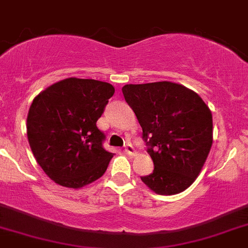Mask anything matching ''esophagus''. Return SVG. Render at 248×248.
<instances>
[{
  "label": "esophagus",
  "instance_id": "obj_1",
  "mask_svg": "<svg viewBox=\"0 0 248 248\" xmlns=\"http://www.w3.org/2000/svg\"><path fill=\"white\" fill-rule=\"evenodd\" d=\"M124 150L127 155H131V156H134V155L136 154V150H135L134 145H132L131 143H126L124 147Z\"/></svg>",
  "mask_w": 248,
  "mask_h": 248
}]
</instances>
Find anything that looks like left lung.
<instances>
[{"label":"left lung","instance_id":"obj_1","mask_svg":"<svg viewBox=\"0 0 248 248\" xmlns=\"http://www.w3.org/2000/svg\"><path fill=\"white\" fill-rule=\"evenodd\" d=\"M154 170L141 177L159 195H177L200 174L213 144V116L197 93L178 83L125 85Z\"/></svg>","mask_w":248,"mask_h":248}]
</instances>
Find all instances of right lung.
<instances>
[{
	"label": "right lung",
	"mask_w": 248,
	"mask_h": 248,
	"mask_svg": "<svg viewBox=\"0 0 248 248\" xmlns=\"http://www.w3.org/2000/svg\"><path fill=\"white\" fill-rule=\"evenodd\" d=\"M113 86L91 78H65L43 91L30 107L27 137L35 160L50 179L78 188L106 172L113 154L96 126Z\"/></svg>",
	"instance_id": "obj_1"
}]
</instances>
